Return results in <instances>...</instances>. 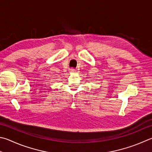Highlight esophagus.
<instances>
[{
  "instance_id": "1",
  "label": "esophagus",
  "mask_w": 152,
  "mask_h": 152,
  "mask_svg": "<svg viewBox=\"0 0 152 152\" xmlns=\"http://www.w3.org/2000/svg\"><path fill=\"white\" fill-rule=\"evenodd\" d=\"M76 69H70V72L71 73H76Z\"/></svg>"
}]
</instances>
